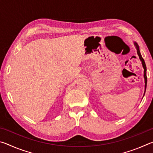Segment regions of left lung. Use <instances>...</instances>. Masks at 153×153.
Instances as JSON below:
<instances>
[{"label": "left lung", "mask_w": 153, "mask_h": 153, "mask_svg": "<svg viewBox=\"0 0 153 153\" xmlns=\"http://www.w3.org/2000/svg\"><path fill=\"white\" fill-rule=\"evenodd\" d=\"M134 45L136 46V48L137 49V53H138V55L139 56V58L140 59V61H142V65H143L144 67V80H145V90L146 88V84H147V77H146V64H145V62L144 59L142 58V56L140 54V52L139 50V46L138 45V44L134 42Z\"/></svg>", "instance_id": "left-lung-1"}]
</instances>
